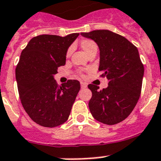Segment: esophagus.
<instances>
[{
	"label": "esophagus",
	"instance_id": "obj_1",
	"mask_svg": "<svg viewBox=\"0 0 161 161\" xmlns=\"http://www.w3.org/2000/svg\"><path fill=\"white\" fill-rule=\"evenodd\" d=\"M87 87V84L86 83H83V82H81V87L82 88H86Z\"/></svg>",
	"mask_w": 161,
	"mask_h": 161
}]
</instances>
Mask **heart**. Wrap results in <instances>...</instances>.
<instances>
[{
    "label": "heart",
    "instance_id": "obj_1",
    "mask_svg": "<svg viewBox=\"0 0 161 161\" xmlns=\"http://www.w3.org/2000/svg\"><path fill=\"white\" fill-rule=\"evenodd\" d=\"M81 48L83 50L85 53L88 55L92 51H97V43L94 41L91 40V39H83L80 42ZM70 53H71V49H69L66 53V56L68 57L69 56Z\"/></svg>",
    "mask_w": 161,
    "mask_h": 161
}]
</instances>
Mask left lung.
I'll return each mask as SVG.
<instances>
[{
    "mask_svg": "<svg viewBox=\"0 0 161 161\" xmlns=\"http://www.w3.org/2000/svg\"><path fill=\"white\" fill-rule=\"evenodd\" d=\"M81 35L98 45L101 77L108 79V87L102 90L97 85H88L92 92L89 110L93 118L102 124H119L131 114L141 95L144 66L137 48L110 30H94Z\"/></svg>",
    "mask_w": 161,
    "mask_h": 161,
    "instance_id": "1",
    "label": "left lung"
}]
</instances>
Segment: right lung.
<instances>
[{
    "label": "right lung",
    "instance_id": "obj_1",
    "mask_svg": "<svg viewBox=\"0 0 161 161\" xmlns=\"http://www.w3.org/2000/svg\"><path fill=\"white\" fill-rule=\"evenodd\" d=\"M78 35H39L20 55L15 69L20 101L28 116L41 126L54 128L69 119L80 83L71 79L59 86L54 75L65 64L67 50Z\"/></svg>",
    "mask_w": 161,
    "mask_h": 161
}]
</instances>
